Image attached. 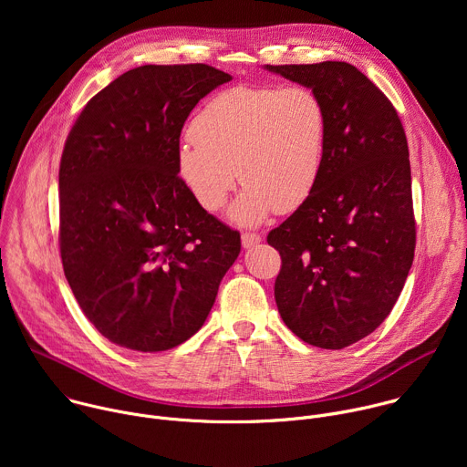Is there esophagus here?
I'll return each mask as SVG.
<instances>
[{
	"label": "esophagus",
	"instance_id": "obj_1",
	"mask_svg": "<svg viewBox=\"0 0 467 467\" xmlns=\"http://www.w3.org/2000/svg\"><path fill=\"white\" fill-rule=\"evenodd\" d=\"M260 242H262V236L256 234V233H244V234H242V245H244L245 249H251V247H254V245L260 244Z\"/></svg>",
	"mask_w": 467,
	"mask_h": 467
}]
</instances>
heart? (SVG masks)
I'll return each mask as SVG.
<instances>
[{
    "label": "heart",
    "instance_id": "heart-1",
    "mask_svg": "<svg viewBox=\"0 0 467 467\" xmlns=\"http://www.w3.org/2000/svg\"><path fill=\"white\" fill-rule=\"evenodd\" d=\"M327 132V107L308 87H233L192 121L177 150V173L209 213L227 203L240 177L245 186L229 218L258 225L306 202L323 170Z\"/></svg>",
    "mask_w": 467,
    "mask_h": 467
}]
</instances>
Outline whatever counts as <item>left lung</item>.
<instances>
[{
  "mask_svg": "<svg viewBox=\"0 0 467 467\" xmlns=\"http://www.w3.org/2000/svg\"><path fill=\"white\" fill-rule=\"evenodd\" d=\"M265 70L316 90L328 114L314 192L268 234L283 260L275 303L303 342L344 349L386 319L414 260L407 135L389 99L349 62Z\"/></svg>",
  "mask_w": 467,
  "mask_h": 467,
  "instance_id": "obj_1",
  "label": "left lung"
}]
</instances>
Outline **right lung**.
I'll use <instances>...</instances> for the list:
<instances>
[{
    "instance_id": "add662e5",
    "label": "right lung",
    "mask_w": 467,
    "mask_h": 467,
    "mask_svg": "<svg viewBox=\"0 0 467 467\" xmlns=\"http://www.w3.org/2000/svg\"><path fill=\"white\" fill-rule=\"evenodd\" d=\"M233 78L209 64H146L98 92L58 170L60 258L88 321L116 346L157 353L203 327L240 233L177 175L182 125Z\"/></svg>"
}]
</instances>
